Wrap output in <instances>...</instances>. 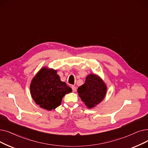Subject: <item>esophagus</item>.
Here are the masks:
<instances>
[{"label":"esophagus","instance_id":"1","mask_svg":"<svg viewBox=\"0 0 148 148\" xmlns=\"http://www.w3.org/2000/svg\"><path fill=\"white\" fill-rule=\"evenodd\" d=\"M72 89H73V92H75L76 91V89H77V88H76V87L75 86H72Z\"/></svg>","mask_w":148,"mask_h":148}]
</instances>
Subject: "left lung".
<instances>
[{
    "label": "left lung",
    "mask_w": 148,
    "mask_h": 148,
    "mask_svg": "<svg viewBox=\"0 0 148 148\" xmlns=\"http://www.w3.org/2000/svg\"><path fill=\"white\" fill-rule=\"evenodd\" d=\"M79 96L89 109L98 105L106 96L107 86L98 75L90 74L86 77L85 82L77 89Z\"/></svg>",
    "instance_id": "8db88e82"
}]
</instances>
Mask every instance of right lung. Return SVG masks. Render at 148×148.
Masks as SVG:
<instances>
[{
	"label": "right lung",
	"instance_id": "add662e5",
	"mask_svg": "<svg viewBox=\"0 0 148 148\" xmlns=\"http://www.w3.org/2000/svg\"><path fill=\"white\" fill-rule=\"evenodd\" d=\"M57 70L42 68L32 79L30 94L36 103L48 111L60 105L63 97L72 92L65 82L60 80Z\"/></svg>",
	"mask_w": 148,
	"mask_h": 148
}]
</instances>
